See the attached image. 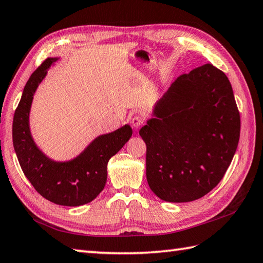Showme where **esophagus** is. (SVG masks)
Returning <instances> with one entry per match:
<instances>
[{"label":"esophagus","instance_id":"obj_1","mask_svg":"<svg viewBox=\"0 0 263 263\" xmlns=\"http://www.w3.org/2000/svg\"><path fill=\"white\" fill-rule=\"evenodd\" d=\"M143 123H144V118L142 116H134L132 119V125L134 128L141 127Z\"/></svg>","mask_w":263,"mask_h":263}]
</instances>
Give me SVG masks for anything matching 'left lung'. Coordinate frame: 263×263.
Listing matches in <instances>:
<instances>
[{
    "label": "left lung",
    "instance_id": "8db88e82",
    "mask_svg": "<svg viewBox=\"0 0 263 263\" xmlns=\"http://www.w3.org/2000/svg\"><path fill=\"white\" fill-rule=\"evenodd\" d=\"M141 128L146 180L160 199L186 202L219 184L235 156L240 116L226 74L205 64L172 83Z\"/></svg>",
    "mask_w": 263,
    "mask_h": 263
}]
</instances>
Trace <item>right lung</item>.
Listing matches in <instances>:
<instances>
[{"label":"right lung","mask_w":263,"mask_h":263,"mask_svg":"<svg viewBox=\"0 0 263 263\" xmlns=\"http://www.w3.org/2000/svg\"><path fill=\"white\" fill-rule=\"evenodd\" d=\"M57 58H47L28 79L14 111L12 141L19 165L40 195L63 206H80L90 202L104 189L107 162L129 140L133 130L126 125L101 135L80 156L67 162L49 159L36 147L29 133V108L39 83Z\"/></svg>","instance_id":"add662e5"}]
</instances>
